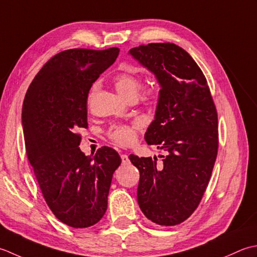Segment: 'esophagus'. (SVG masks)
<instances>
[{
  "label": "esophagus",
  "mask_w": 257,
  "mask_h": 257,
  "mask_svg": "<svg viewBox=\"0 0 257 257\" xmlns=\"http://www.w3.org/2000/svg\"><path fill=\"white\" fill-rule=\"evenodd\" d=\"M121 160H122V163H123V164L127 163V162H128V156H127L126 154H122V155H121Z\"/></svg>",
  "instance_id": "obj_1"
}]
</instances>
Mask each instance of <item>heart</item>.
<instances>
[{"label": "heart", "mask_w": 257, "mask_h": 257, "mask_svg": "<svg viewBox=\"0 0 257 257\" xmlns=\"http://www.w3.org/2000/svg\"><path fill=\"white\" fill-rule=\"evenodd\" d=\"M113 83L115 90L122 97L130 99L132 97H136L142 86L140 76L133 71H126L118 73V74L113 77ZM95 91V86H93L91 95H93ZM136 127L135 125H115L109 130V138L119 145H130L132 144L136 139Z\"/></svg>", "instance_id": "1"}]
</instances>
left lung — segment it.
<instances>
[{"label":"left lung","instance_id":"obj_1","mask_svg":"<svg viewBox=\"0 0 257 257\" xmlns=\"http://www.w3.org/2000/svg\"><path fill=\"white\" fill-rule=\"evenodd\" d=\"M128 55L160 85L144 139L166 152L160 165L156 156H128L140 171L138 202L152 222L173 226L190 217L207 187L218 148L216 108L203 72L180 46L151 43Z\"/></svg>","mask_w":257,"mask_h":257}]
</instances>
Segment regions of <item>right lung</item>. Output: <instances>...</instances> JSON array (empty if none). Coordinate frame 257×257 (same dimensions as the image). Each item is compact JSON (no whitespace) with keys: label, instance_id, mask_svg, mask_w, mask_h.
<instances>
[{"label":"right lung","instance_id":"add662e5","mask_svg":"<svg viewBox=\"0 0 257 257\" xmlns=\"http://www.w3.org/2000/svg\"><path fill=\"white\" fill-rule=\"evenodd\" d=\"M119 50L63 51L42 67L25 94L23 135L30 164L54 215L69 226L96 224L107 208L113 173L121 164L103 146L93 158L78 148L87 127V95Z\"/></svg>","mask_w":257,"mask_h":257}]
</instances>
